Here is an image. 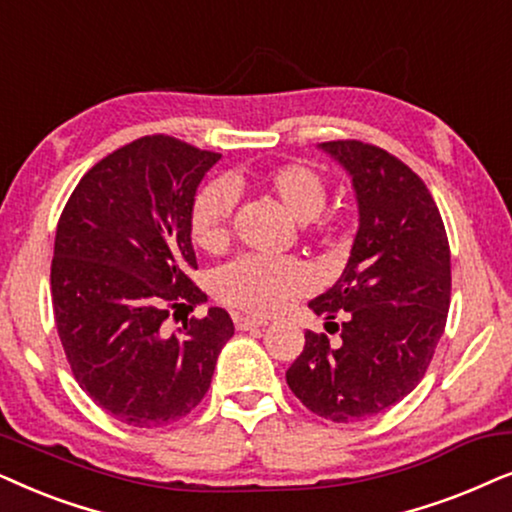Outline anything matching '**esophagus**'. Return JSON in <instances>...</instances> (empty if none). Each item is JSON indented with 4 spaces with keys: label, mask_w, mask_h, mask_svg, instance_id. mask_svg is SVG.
Returning <instances> with one entry per match:
<instances>
[{
    "label": "esophagus",
    "mask_w": 512,
    "mask_h": 512,
    "mask_svg": "<svg viewBox=\"0 0 512 512\" xmlns=\"http://www.w3.org/2000/svg\"><path fill=\"white\" fill-rule=\"evenodd\" d=\"M234 325L236 330H255V327H264L267 320L255 318V316H241V313H234Z\"/></svg>",
    "instance_id": "34e87169"
}]
</instances>
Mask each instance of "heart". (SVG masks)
Returning a JSON list of instances; mask_svg holds the SVG:
<instances>
[{"label":"heart","instance_id":"1","mask_svg":"<svg viewBox=\"0 0 512 512\" xmlns=\"http://www.w3.org/2000/svg\"><path fill=\"white\" fill-rule=\"evenodd\" d=\"M260 187L281 203L297 222H311L327 206L330 187L316 168L290 161L260 173ZM234 192L224 180H213L196 192L189 208V238L196 248L217 255L229 245ZM313 274L295 257L241 255L210 276V290L231 309L269 316L304 297Z\"/></svg>","mask_w":512,"mask_h":512}]
</instances>
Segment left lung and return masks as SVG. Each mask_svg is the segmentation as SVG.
<instances>
[{"label":"left lung","mask_w":512,"mask_h":512,"mask_svg":"<svg viewBox=\"0 0 512 512\" xmlns=\"http://www.w3.org/2000/svg\"><path fill=\"white\" fill-rule=\"evenodd\" d=\"M320 149L351 175L360 224L339 281L309 302L342 342L306 330L285 381L306 410L349 424L400 403L424 379L445 332L452 267L440 210L410 166L360 140Z\"/></svg>","instance_id":"8db88e82"}]
</instances>
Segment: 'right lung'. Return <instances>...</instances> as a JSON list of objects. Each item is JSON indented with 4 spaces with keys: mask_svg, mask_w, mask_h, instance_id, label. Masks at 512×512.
Here are the masks:
<instances>
[{
    "mask_svg": "<svg viewBox=\"0 0 512 512\" xmlns=\"http://www.w3.org/2000/svg\"><path fill=\"white\" fill-rule=\"evenodd\" d=\"M220 156L145 135L95 163L58 220L51 297L60 344L93 403L128 426L187 417L234 335L220 306L166 327L170 311L206 302L189 278L199 269L189 208Z\"/></svg>",
    "mask_w": 512,
    "mask_h": 512,
    "instance_id": "obj_1",
    "label": "right lung"
}]
</instances>
